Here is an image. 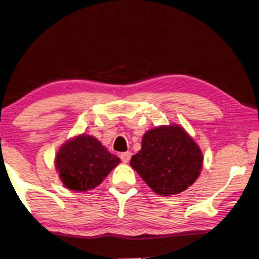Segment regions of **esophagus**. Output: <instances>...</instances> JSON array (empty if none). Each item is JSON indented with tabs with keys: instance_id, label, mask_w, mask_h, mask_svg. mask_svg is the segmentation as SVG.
<instances>
[{
	"instance_id": "1",
	"label": "esophagus",
	"mask_w": 259,
	"mask_h": 259,
	"mask_svg": "<svg viewBox=\"0 0 259 259\" xmlns=\"http://www.w3.org/2000/svg\"><path fill=\"white\" fill-rule=\"evenodd\" d=\"M120 159L123 162V163H128L131 159V153L130 152H123L120 154Z\"/></svg>"
}]
</instances>
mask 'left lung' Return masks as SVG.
Here are the masks:
<instances>
[{
	"label": "left lung",
	"mask_w": 259,
	"mask_h": 259,
	"mask_svg": "<svg viewBox=\"0 0 259 259\" xmlns=\"http://www.w3.org/2000/svg\"><path fill=\"white\" fill-rule=\"evenodd\" d=\"M202 164L201 149L179 125L146 132L141 150L130 160L143 181L163 196L179 194L193 184Z\"/></svg>",
	"instance_id": "obj_1"
}]
</instances>
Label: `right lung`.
I'll return each mask as SVG.
<instances>
[{
	"mask_svg": "<svg viewBox=\"0 0 259 259\" xmlns=\"http://www.w3.org/2000/svg\"><path fill=\"white\" fill-rule=\"evenodd\" d=\"M55 162L66 188L88 191L104 181L119 164L120 159L108 151L96 138L82 134L64 144Z\"/></svg>",
	"mask_w": 259,
	"mask_h": 259,
	"instance_id": "add662e5",
	"label": "right lung"
}]
</instances>
